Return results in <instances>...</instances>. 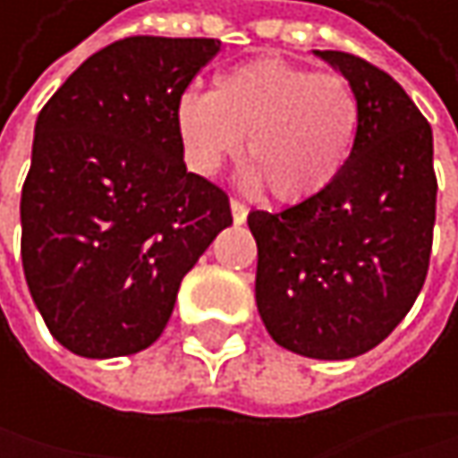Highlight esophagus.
I'll return each instance as SVG.
<instances>
[{
  "label": "esophagus",
  "instance_id": "obj_1",
  "mask_svg": "<svg viewBox=\"0 0 458 458\" xmlns=\"http://www.w3.org/2000/svg\"><path fill=\"white\" fill-rule=\"evenodd\" d=\"M231 211H233V222H236V225L247 222V214H250V208H247L242 200H236V198H233V200H231Z\"/></svg>",
  "mask_w": 458,
  "mask_h": 458
}]
</instances>
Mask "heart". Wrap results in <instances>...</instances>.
I'll return each instance as SVG.
<instances>
[{
  "mask_svg": "<svg viewBox=\"0 0 458 458\" xmlns=\"http://www.w3.org/2000/svg\"><path fill=\"white\" fill-rule=\"evenodd\" d=\"M360 96L341 73L263 57L216 76L214 90L175 101V131L191 173L214 175L242 150L283 203L324 191L346 167L360 131Z\"/></svg>",
  "mask_w": 458,
  "mask_h": 458,
  "instance_id": "1",
  "label": "heart"
}]
</instances>
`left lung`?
<instances>
[{"label": "left lung", "instance_id": "1", "mask_svg": "<svg viewBox=\"0 0 458 458\" xmlns=\"http://www.w3.org/2000/svg\"><path fill=\"white\" fill-rule=\"evenodd\" d=\"M360 96L346 167L285 211H252L255 302L269 335L313 360L379 346L428 275L437 175L428 120L403 87L349 51H318Z\"/></svg>", "mask_w": 458, "mask_h": 458}]
</instances>
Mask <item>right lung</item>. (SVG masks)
I'll return each mask as SVG.
<instances>
[{
    "label": "right lung",
    "instance_id": "add662e5",
    "mask_svg": "<svg viewBox=\"0 0 458 458\" xmlns=\"http://www.w3.org/2000/svg\"><path fill=\"white\" fill-rule=\"evenodd\" d=\"M216 51L214 38L114 40L38 114L21 263L51 335L79 357L148 349L233 222L225 189L186 173L175 131V101Z\"/></svg>",
    "mask_w": 458,
    "mask_h": 458
}]
</instances>
